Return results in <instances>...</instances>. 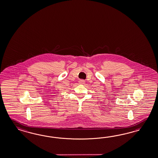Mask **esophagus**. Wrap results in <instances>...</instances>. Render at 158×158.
<instances>
[{"instance_id":"1","label":"esophagus","mask_w":158,"mask_h":158,"mask_svg":"<svg viewBox=\"0 0 158 158\" xmlns=\"http://www.w3.org/2000/svg\"><path fill=\"white\" fill-rule=\"evenodd\" d=\"M78 82H79V84H85V81L83 80H80L79 81H78Z\"/></svg>"}]
</instances>
